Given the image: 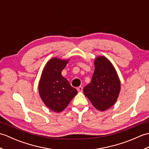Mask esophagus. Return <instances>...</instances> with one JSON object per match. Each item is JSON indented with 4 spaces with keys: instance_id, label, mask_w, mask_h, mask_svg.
<instances>
[{
    "instance_id": "34e87169",
    "label": "esophagus",
    "mask_w": 149,
    "mask_h": 149,
    "mask_svg": "<svg viewBox=\"0 0 149 149\" xmlns=\"http://www.w3.org/2000/svg\"><path fill=\"white\" fill-rule=\"evenodd\" d=\"M77 90L79 92H82V91H83V86H79L77 88Z\"/></svg>"
}]
</instances>
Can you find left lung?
Segmentation results:
<instances>
[{"mask_svg":"<svg viewBox=\"0 0 149 149\" xmlns=\"http://www.w3.org/2000/svg\"><path fill=\"white\" fill-rule=\"evenodd\" d=\"M95 71L91 83L84 88L85 95L98 110L104 111L112 107L120 91V81L116 69L105 56L94 61Z\"/></svg>","mask_w":149,"mask_h":149,"instance_id":"1","label":"left lung"}]
</instances>
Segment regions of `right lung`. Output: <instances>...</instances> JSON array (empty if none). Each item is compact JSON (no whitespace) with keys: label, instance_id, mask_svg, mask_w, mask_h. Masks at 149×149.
Returning <instances> with one entry per match:
<instances>
[{"label":"right lung","instance_id":"add662e5","mask_svg":"<svg viewBox=\"0 0 149 149\" xmlns=\"http://www.w3.org/2000/svg\"><path fill=\"white\" fill-rule=\"evenodd\" d=\"M69 59L52 58L47 61L38 84L40 96L45 105L56 113L64 110L77 93L61 75Z\"/></svg>","mask_w":149,"mask_h":149}]
</instances>
